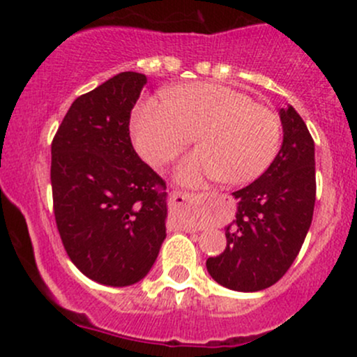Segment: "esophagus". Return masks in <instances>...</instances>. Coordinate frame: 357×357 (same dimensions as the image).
Listing matches in <instances>:
<instances>
[{
    "mask_svg": "<svg viewBox=\"0 0 357 357\" xmlns=\"http://www.w3.org/2000/svg\"><path fill=\"white\" fill-rule=\"evenodd\" d=\"M191 199H192V195H190V192L176 191L171 195V204H173V206H183V204L191 202Z\"/></svg>",
    "mask_w": 357,
    "mask_h": 357,
    "instance_id": "1",
    "label": "esophagus"
}]
</instances>
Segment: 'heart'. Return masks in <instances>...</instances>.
<instances>
[{"label":"heart","mask_w":357,"mask_h":357,"mask_svg":"<svg viewBox=\"0 0 357 357\" xmlns=\"http://www.w3.org/2000/svg\"><path fill=\"white\" fill-rule=\"evenodd\" d=\"M134 144L149 165L161 166L196 141L202 149L176 167L181 183L218 178L243 184L264 174L280 147L282 126L273 110L253 104L227 85L186 84L166 99L139 102L130 121Z\"/></svg>","instance_id":"heart-1"}]
</instances>
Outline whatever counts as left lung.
Returning <instances> with one entry per match:
<instances>
[{"label":"left lung","mask_w":357,"mask_h":357,"mask_svg":"<svg viewBox=\"0 0 357 357\" xmlns=\"http://www.w3.org/2000/svg\"><path fill=\"white\" fill-rule=\"evenodd\" d=\"M280 151L260 178L233 192L235 220L225 228L227 247L206 260L208 273L227 289L258 292L285 275L312 223L314 141L297 110H278Z\"/></svg>","instance_id":"8db88e82"}]
</instances>
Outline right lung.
<instances>
[{"label":"right lung","mask_w":357,"mask_h":357,"mask_svg":"<svg viewBox=\"0 0 357 357\" xmlns=\"http://www.w3.org/2000/svg\"><path fill=\"white\" fill-rule=\"evenodd\" d=\"M147 84L122 72L70 105L52 142L56 228L77 268L127 287L153 268L166 238V184L134 151L130 110Z\"/></svg>","instance_id":"right-lung-1"}]
</instances>
